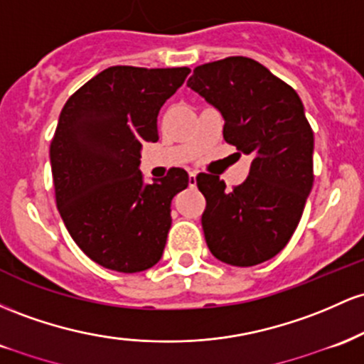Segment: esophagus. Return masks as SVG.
<instances>
[{
	"label": "esophagus",
	"instance_id": "obj_1",
	"mask_svg": "<svg viewBox=\"0 0 364 364\" xmlns=\"http://www.w3.org/2000/svg\"><path fill=\"white\" fill-rule=\"evenodd\" d=\"M196 171H189V186L191 187H194L196 186Z\"/></svg>",
	"mask_w": 364,
	"mask_h": 364
}]
</instances>
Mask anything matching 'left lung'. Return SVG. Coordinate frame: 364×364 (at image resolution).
<instances>
[{
    "label": "left lung",
    "mask_w": 364,
    "mask_h": 364,
    "mask_svg": "<svg viewBox=\"0 0 364 364\" xmlns=\"http://www.w3.org/2000/svg\"><path fill=\"white\" fill-rule=\"evenodd\" d=\"M193 91L222 113L223 139L251 154L247 178L227 191L199 173L204 239L216 259L255 267L287 246L313 187L314 139L297 92L256 60L228 56L194 68Z\"/></svg>",
    "instance_id": "8db88e82"
}]
</instances>
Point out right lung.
<instances>
[{
	"label": "right lung",
	"instance_id": "add662e5",
	"mask_svg": "<svg viewBox=\"0 0 364 364\" xmlns=\"http://www.w3.org/2000/svg\"><path fill=\"white\" fill-rule=\"evenodd\" d=\"M189 68L117 65L92 77L60 113L50 160L56 206L94 263L120 273L154 267L163 255L173 196L189 186L183 168L144 183V142L158 141V113Z\"/></svg>",
	"mask_w": 364,
	"mask_h": 364
}]
</instances>
